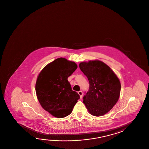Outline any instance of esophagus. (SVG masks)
Here are the masks:
<instances>
[{"mask_svg": "<svg viewBox=\"0 0 149 149\" xmlns=\"http://www.w3.org/2000/svg\"><path fill=\"white\" fill-rule=\"evenodd\" d=\"M78 93L79 95V97H80V99H82V97H83V92H82V91H79L78 92Z\"/></svg>", "mask_w": 149, "mask_h": 149, "instance_id": "34e87169", "label": "esophagus"}]
</instances>
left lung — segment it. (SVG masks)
<instances>
[{
    "mask_svg": "<svg viewBox=\"0 0 149 149\" xmlns=\"http://www.w3.org/2000/svg\"><path fill=\"white\" fill-rule=\"evenodd\" d=\"M79 67L90 83L83 103L92 115L99 117L106 114L118 100L121 89L118 77L100 61L81 62Z\"/></svg>",
    "mask_w": 149,
    "mask_h": 149,
    "instance_id": "1",
    "label": "left lung"
}]
</instances>
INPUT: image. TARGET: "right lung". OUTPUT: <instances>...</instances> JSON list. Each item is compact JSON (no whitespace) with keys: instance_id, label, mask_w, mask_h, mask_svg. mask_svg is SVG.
Masks as SVG:
<instances>
[{"instance_id":"add662e5","label":"right lung","mask_w":149,"mask_h":149,"mask_svg":"<svg viewBox=\"0 0 149 149\" xmlns=\"http://www.w3.org/2000/svg\"><path fill=\"white\" fill-rule=\"evenodd\" d=\"M77 68L75 62L61 57L47 64L37 77L38 100L43 108L55 117L69 115L79 99L67 80Z\"/></svg>"}]
</instances>
